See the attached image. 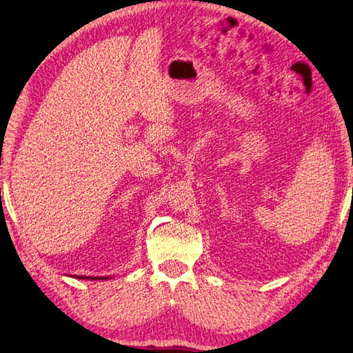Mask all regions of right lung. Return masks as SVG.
Instances as JSON below:
<instances>
[{
  "mask_svg": "<svg viewBox=\"0 0 353 353\" xmlns=\"http://www.w3.org/2000/svg\"><path fill=\"white\" fill-rule=\"evenodd\" d=\"M77 277V279H88V281H107L110 279V276H74Z\"/></svg>",
  "mask_w": 353,
  "mask_h": 353,
  "instance_id": "1",
  "label": "right lung"
}]
</instances>
